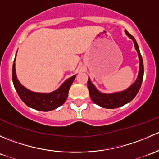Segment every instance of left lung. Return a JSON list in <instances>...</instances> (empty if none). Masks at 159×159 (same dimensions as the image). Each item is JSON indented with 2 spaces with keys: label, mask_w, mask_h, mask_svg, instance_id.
<instances>
[{
  "label": "left lung",
  "mask_w": 159,
  "mask_h": 159,
  "mask_svg": "<svg viewBox=\"0 0 159 159\" xmlns=\"http://www.w3.org/2000/svg\"><path fill=\"white\" fill-rule=\"evenodd\" d=\"M125 32L126 35L133 41L134 44V48L138 52L139 59V75H138L135 81L131 86H129L128 89L124 90V91H117V92L111 93V94H105V93H102L99 91L98 90L96 89L94 84L91 82L90 78H89V80H88V89H89V91L90 97L96 105H99L102 108L112 109V108H119V107L123 106L125 104L129 103L135 97L136 94L139 92V89H140L141 85H142L144 75V65L142 55H141L140 51H139V45H138L134 37L131 36L126 30H125Z\"/></svg>",
  "instance_id": "1"
}]
</instances>
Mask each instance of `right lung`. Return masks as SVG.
Instances as JSON below:
<instances>
[{
	"label": "right lung",
	"mask_w": 159,
	"mask_h": 159,
	"mask_svg": "<svg viewBox=\"0 0 159 159\" xmlns=\"http://www.w3.org/2000/svg\"><path fill=\"white\" fill-rule=\"evenodd\" d=\"M17 55V53H16ZM15 58L12 68V80L14 86L24 103L33 109L41 111H49L56 109L63 105L66 101L68 95V91L75 80L76 75L68 78L60 87L55 91L50 93H39L30 91L22 85L18 81L16 75Z\"/></svg>",
	"instance_id": "right-lung-1"
}]
</instances>
